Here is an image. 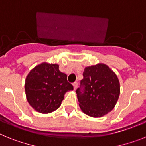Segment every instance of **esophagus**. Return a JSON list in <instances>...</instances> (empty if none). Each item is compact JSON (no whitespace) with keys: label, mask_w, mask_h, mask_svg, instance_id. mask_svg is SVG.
<instances>
[{"label":"esophagus","mask_w":146,"mask_h":146,"mask_svg":"<svg viewBox=\"0 0 146 146\" xmlns=\"http://www.w3.org/2000/svg\"><path fill=\"white\" fill-rule=\"evenodd\" d=\"M73 88H74V90H76V89L77 88V87H78V83L74 82L73 84Z\"/></svg>","instance_id":"34e87169"}]
</instances>
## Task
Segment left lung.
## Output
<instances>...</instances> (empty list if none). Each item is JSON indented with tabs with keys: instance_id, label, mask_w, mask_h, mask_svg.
Here are the masks:
<instances>
[{
	"instance_id": "1",
	"label": "left lung",
	"mask_w": 146,
	"mask_h": 146,
	"mask_svg": "<svg viewBox=\"0 0 146 146\" xmlns=\"http://www.w3.org/2000/svg\"><path fill=\"white\" fill-rule=\"evenodd\" d=\"M81 81L84 87L76 90L79 105L83 113L99 118L114 108L120 94V84L117 74L108 65L99 63L86 67Z\"/></svg>"
}]
</instances>
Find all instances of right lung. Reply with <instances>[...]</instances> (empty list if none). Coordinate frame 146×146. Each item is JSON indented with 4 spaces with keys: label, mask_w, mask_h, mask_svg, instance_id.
I'll return each mask as SVG.
<instances>
[{
    "label": "right lung",
    "mask_w": 146,
    "mask_h": 146,
    "mask_svg": "<svg viewBox=\"0 0 146 146\" xmlns=\"http://www.w3.org/2000/svg\"><path fill=\"white\" fill-rule=\"evenodd\" d=\"M26 97L37 112L46 114L60 107L66 92L73 90L58 64L42 62L29 71L25 79Z\"/></svg>",
    "instance_id": "obj_1"
}]
</instances>
